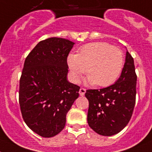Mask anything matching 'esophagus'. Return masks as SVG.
<instances>
[{"label":"esophagus","mask_w":152,"mask_h":152,"mask_svg":"<svg viewBox=\"0 0 152 152\" xmlns=\"http://www.w3.org/2000/svg\"><path fill=\"white\" fill-rule=\"evenodd\" d=\"M86 88H81L79 89V94H80V96H84L85 94H86Z\"/></svg>","instance_id":"34e87169"}]
</instances>
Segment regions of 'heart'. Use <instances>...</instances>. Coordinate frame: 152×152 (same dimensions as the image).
<instances>
[{"label":"heart","mask_w":152,"mask_h":152,"mask_svg":"<svg viewBox=\"0 0 152 152\" xmlns=\"http://www.w3.org/2000/svg\"><path fill=\"white\" fill-rule=\"evenodd\" d=\"M124 54L107 42H95L81 46L76 55L68 56L67 64L75 81L78 82L85 72L87 83L106 87L119 77L124 66Z\"/></svg>","instance_id":"obj_1"}]
</instances>
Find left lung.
Segmentation results:
<instances>
[{
  "label": "left lung",
  "mask_w": 152,
  "mask_h": 152,
  "mask_svg": "<svg viewBox=\"0 0 152 152\" xmlns=\"http://www.w3.org/2000/svg\"><path fill=\"white\" fill-rule=\"evenodd\" d=\"M137 76L133 57L128 52L121 74L116 83L101 89H88V123L102 136L115 135L130 121L136 103Z\"/></svg>",
  "instance_id": "obj_1"
}]
</instances>
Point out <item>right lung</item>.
Masks as SVG:
<instances>
[{
	"mask_svg": "<svg viewBox=\"0 0 152 152\" xmlns=\"http://www.w3.org/2000/svg\"><path fill=\"white\" fill-rule=\"evenodd\" d=\"M74 42L52 37L40 41L28 54L19 80L18 102L31 130L52 137L65 127L66 115L80 87L69 83L67 56Z\"/></svg>",
	"mask_w": 152,
	"mask_h": 152,
	"instance_id": "add662e5",
	"label": "right lung"
}]
</instances>
